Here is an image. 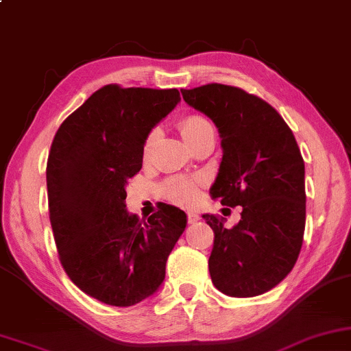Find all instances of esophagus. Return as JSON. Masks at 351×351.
Segmentation results:
<instances>
[{"label": "esophagus", "instance_id": "34e87169", "mask_svg": "<svg viewBox=\"0 0 351 351\" xmlns=\"http://www.w3.org/2000/svg\"><path fill=\"white\" fill-rule=\"evenodd\" d=\"M200 219V217H199V213H195V212H188V221L193 224V223H197Z\"/></svg>", "mask_w": 351, "mask_h": 351}]
</instances>
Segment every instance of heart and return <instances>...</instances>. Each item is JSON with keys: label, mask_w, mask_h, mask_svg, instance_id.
I'll list each match as a JSON object with an SVG mask.
<instances>
[{"label": "heart", "mask_w": 351, "mask_h": 351, "mask_svg": "<svg viewBox=\"0 0 351 351\" xmlns=\"http://www.w3.org/2000/svg\"><path fill=\"white\" fill-rule=\"evenodd\" d=\"M208 121L202 119L200 115H188L180 120L178 128L181 136H183L184 141L188 143L189 139H193L195 134L200 132V130L208 127ZM154 141H156V133H151L146 138L143 146L144 160H147L149 156H151ZM163 193H165V195L171 200V202L180 205H194L199 199V183L195 180L189 178H173L170 181H167L165 186H163Z\"/></svg>", "instance_id": "obj_1"}]
</instances>
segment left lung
<instances>
[{"mask_svg":"<svg viewBox=\"0 0 351 351\" xmlns=\"http://www.w3.org/2000/svg\"><path fill=\"white\" fill-rule=\"evenodd\" d=\"M186 104L213 121L223 157L210 194L241 205L239 223L202 218L215 232L208 258L212 282L230 297H255L291 273L305 231V163L292 130L260 97L228 85L181 90Z\"/></svg>","mask_w":351,"mask_h":351,"instance_id":"8db88e82","label":"left lung"}]
</instances>
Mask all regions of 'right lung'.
<instances>
[{"mask_svg":"<svg viewBox=\"0 0 351 351\" xmlns=\"http://www.w3.org/2000/svg\"><path fill=\"white\" fill-rule=\"evenodd\" d=\"M180 101L175 88L107 85L54 136L46 184L60 263L75 286L106 305L152 297L188 224L175 205L141 219L125 204L128 180L143 167L144 141Z\"/></svg>","mask_w":351,"mask_h":351,"instance_id":"right-lung-1","label":"right lung"}]
</instances>
